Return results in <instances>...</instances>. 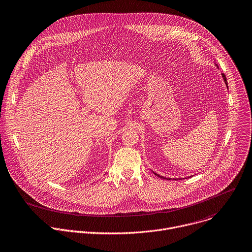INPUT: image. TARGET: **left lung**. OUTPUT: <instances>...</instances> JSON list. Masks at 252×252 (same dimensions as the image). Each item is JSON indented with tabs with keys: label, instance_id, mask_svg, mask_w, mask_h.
Here are the masks:
<instances>
[{
	"label": "left lung",
	"instance_id": "8db88e82",
	"mask_svg": "<svg viewBox=\"0 0 252 252\" xmlns=\"http://www.w3.org/2000/svg\"><path fill=\"white\" fill-rule=\"evenodd\" d=\"M216 66L219 68V66H218L217 64H216ZM221 76H222V79H223V81H224V83H225V86H226V88H227L228 86H227V81H226V77H225V75H224V74H221ZM153 173H154L156 176H158V177H160V178H162V179H166V180H171L170 178H165V177H163V176H160L159 174H157V173H155V172H153ZM180 180H181V178H180Z\"/></svg>",
	"mask_w": 252,
	"mask_h": 252
}]
</instances>
